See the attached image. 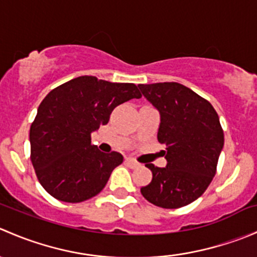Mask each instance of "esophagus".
I'll return each mask as SVG.
<instances>
[{
    "label": "esophagus",
    "instance_id": "esophagus-1",
    "mask_svg": "<svg viewBox=\"0 0 257 257\" xmlns=\"http://www.w3.org/2000/svg\"><path fill=\"white\" fill-rule=\"evenodd\" d=\"M125 163H126V165H129V167L132 168V169H137V168H141L142 167L141 163L136 162V160H134V159H126Z\"/></svg>",
    "mask_w": 257,
    "mask_h": 257
}]
</instances>
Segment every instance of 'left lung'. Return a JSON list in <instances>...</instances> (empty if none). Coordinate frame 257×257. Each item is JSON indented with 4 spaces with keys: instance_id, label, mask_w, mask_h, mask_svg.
<instances>
[{
    "instance_id": "left-lung-1",
    "label": "left lung",
    "mask_w": 257,
    "mask_h": 257,
    "mask_svg": "<svg viewBox=\"0 0 257 257\" xmlns=\"http://www.w3.org/2000/svg\"><path fill=\"white\" fill-rule=\"evenodd\" d=\"M143 95L159 110V143L167 167L147 164L153 179L141 189L149 203L178 209L193 203L208 189L216 173L224 147V132L211 104L177 82L138 84Z\"/></svg>"
}]
</instances>
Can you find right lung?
Instances as JSON below:
<instances>
[{
    "mask_svg": "<svg viewBox=\"0 0 257 257\" xmlns=\"http://www.w3.org/2000/svg\"><path fill=\"white\" fill-rule=\"evenodd\" d=\"M133 83L82 76L46 95L30 129L31 162L38 181L57 200L80 203L103 190L123 163L116 152L102 153L90 136L109 120L113 109L141 98Z\"/></svg>",
    "mask_w": 257,
    "mask_h": 257,
    "instance_id": "right-lung-1",
    "label": "right lung"
}]
</instances>
